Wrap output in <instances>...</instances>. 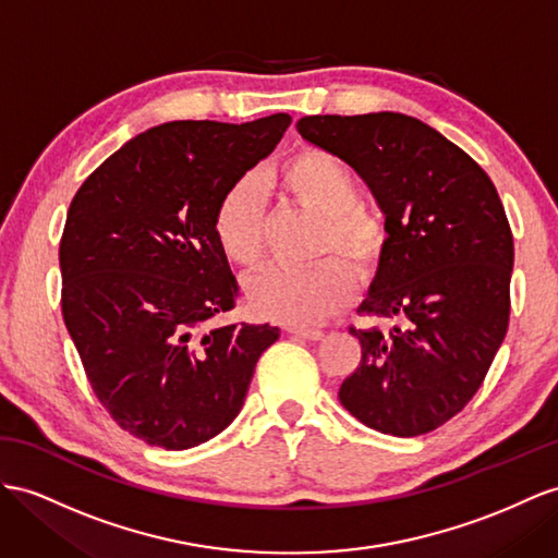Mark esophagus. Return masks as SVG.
Returning <instances> with one entry per match:
<instances>
[{
  "label": "esophagus",
  "instance_id": "obj_1",
  "mask_svg": "<svg viewBox=\"0 0 558 558\" xmlns=\"http://www.w3.org/2000/svg\"><path fill=\"white\" fill-rule=\"evenodd\" d=\"M288 332H290L292 337L308 339V341H318V339H323V330H313V327H294V325H290V327H288Z\"/></svg>",
  "mask_w": 558,
  "mask_h": 558
}]
</instances>
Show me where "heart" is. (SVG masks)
Returning <instances> with one entry per match:
<instances>
[{
  "mask_svg": "<svg viewBox=\"0 0 558 558\" xmlns=\"http://www.w3.org/2000/svg\"><path fill=\"white\" fill-rule=\"evenodd\" d=\"M266 191L320 217L306 268H266L247 282V304L256 316L294 327L320 323L344 308L355 290L350 270L373 278L391 247V228L361 203L363 185L335 153L308 146L268 169ZM214 240L238 268L259 266L264 256V197L252 177H240L219 197L211 219ZM344 258L350 266L336 259Z\"/></svg>",
  "mask_w": 558,
  "mask_h": 558,
  "instance_id": "heart-1",
  "label": "heart"
}]
</instances>
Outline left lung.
<instances>
[{
	"instance_id": "left-lung-1",
	"label": "left lung",
	"mask_w": 558,
	"mask_h": 558,
	"mask_svg": "<svg viewBox=\"0 0 558 558\" xmlns=\"http://www.w3.org/2000/svg\"><path fill=\"white\" fill-rule=\"evenodd\" d=\"M296 132L359 171L391 228L361 316L396 325L387 335L349 327L361 363L339 401L381 434L434 432L474 398L507 335L513 235L495 185L401 112L308 116Z\"/></svg>"
}]
</instances>
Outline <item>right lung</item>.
<instances>
[{
  "label": "right lung",
  "mask_w": 558,
  "mask_h": 558,
  "mask_svg": "<svg viewBox=\"0 0 558 558\" xmlns=\"http://www.w3.org/2000/svg\"><path fill=\"white\" fill-rule=\"evenodd\" d=\"M290 116L153 126L87 177L61 235V311L110 417L148 446L221 434L278 327L217 325L238 280L214 240L223 191L276 148Z\"/></svg>",
  "instance_id": "right-lung-1"
}]
</instances>
